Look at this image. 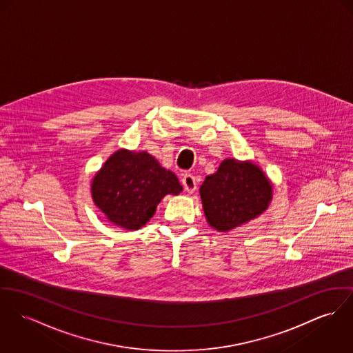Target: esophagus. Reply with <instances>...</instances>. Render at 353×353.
<instances>
[{"label": "esophagus", "instance_id": "1", "mask_svg": "<svg viewBox=\"0 0 353 353\" xmlns=\"http://www.w3.org/2000/svg\"><path fill=\"white\" fill-rule=\"evenodd\" d=\"M181 183H183V185H184V190H187L188 193H193V192L196 190V188H197V187H196V179H194V176H192V174H184Z\"/></svg>", "mask_w": 353, "mask_h": 353}]
</instances>
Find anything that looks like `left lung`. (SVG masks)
<instances>
[{"mask_svg":"<svg viewBox=\"0 0 353 353\" xmlns=\"http://www.w3.org/2000/svg\"><path fill=\"white\" fill-rule=\"evenodd\" d=\"M207 221L219 232L231 231L262 215L272 199V187L251 161L225 159L200 187Z\"/></svg>","mask_w":353,"mask_h":353,"instance_id":"1","label":"left lung"}]
</instances>
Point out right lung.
<instances>
[{"mask_svg": "<svg viewBox=\"0 0 353 353\" xmlns=\"http://www.w3.org/2000/svg\"><path fill=\"white\" fill-rule=\"evenodd\" d=\"M177 176L146 152L119 149L92 179L95 205L112 224L136 231L153 217L166 194H179Z\"/></svg>", "mask_w": 353, "mask_h": 353, "instance_id": "right-lung-1", "label": "right lung"}]
</instances>
